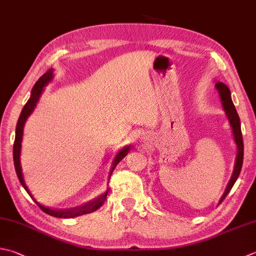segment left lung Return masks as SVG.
Segmentation results:
<instances>
[{"label": "left lung", "mask_w": 256, "mask_h": 256, "mask_svg": "<svg viewBox=\"0 0 256 256\" xmlns=\"http://www.w3.org/2000/svg\"><path fill=\"white\" fill-rule=\"evenodd\" d=\"M216 88H218V92L220 94V99H222V104H223V107L226 114H228V118L230 120V126L233 128V134H234V140L236 142V146H238V156H236V160H235V167H234V172L233 175L230 177V182L228 187H226V190L222 196V198L220 200V203H222L225 200V197L228 196V192L232 190V187L234 186L236 180H238L240 176V170H242V165H243V156H244V144H243V137H242V132H240V117L238 114V112L234 107V104L232 101V98H230V89L228 88V86L224 84L223 82H218L215 84Z\"/></svg>", "instance_id": "8db88e82"}]
</instances>
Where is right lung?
I'll return each instance as SVG.
<instances>
[{
  "instance_id": "right-lung-1",
  "label": "right lung",
  "mask_w": 256,
  "mask_h": 256,
  "mask_svg": "<svg viewBox=\"0 0 256 256\" xmlns=\"http://www.w3.org/2000/svg\"><path fill=\"white\" fill-rule=\"evenodd\" d=\"M52 79V70H49L46 72V74H43L42 76H40V79H38L34 86H33L32 89V92H31V97L30 99L28 100V102L24 106L23 109H22V112L20 114V118L18 120V124H16V140H14V144H13V159H14V167H16V175L18 180H20L21 185L24 187V190L28 192V194L31 196V198L34 200V203L40 207V208L44 212V213L49 214L51 216H54V218H76V216H80V215H84V214H89V213H92V212L97 210L99 207L102 206V204L104 203L106 198H107V194L108 192H106L104 195H101L98 198L94 200L92 202H89V203H86L84 206H79V207H76V208H71V210H56V208H51V207H48L38 203V200H34V197L32 196V194L30 192H28V188L26 187V182H24L23 180V175H22V170H21V164H20V152H21V142H22V134H23V127H24V124H26V119L28 116L32 114L33 110H34L36 102L38 101V98H40V96L43 91V86H44L49 81ZM130 150L129 146L128 147H124L122 148V150L118 152V155L116 156L114 164H112V170H110V175L109 177H112V174L114 172V170L116 168V166L118 165V162L122 160V159L127 156L128 152Z\"/></svg>"
}]
</instances>
